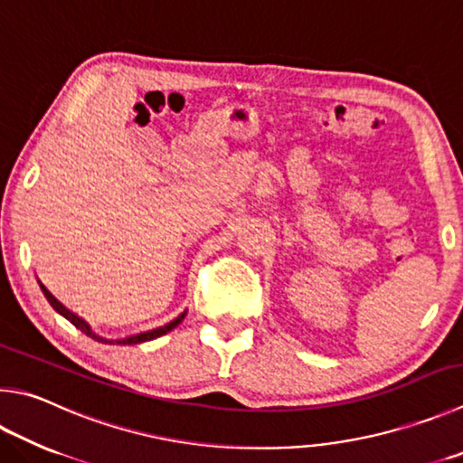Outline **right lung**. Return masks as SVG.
<instances>
[{"label": "right lung", "instance_id": "1", "mask_svg": "<svg viewBox=\"0 0 463 463\" xmlns=\"http://www.w3.org/2000/svg\"><path fill=\"white\" fill-rule=\"evenodd\" d=\"M40 283V281H38ZM40 289H42V293H44L46 296V299H48V304L52 306L58 314L61 316H64L66 319H69V322L72 324V326H77L80 332H85L87 335H90L92 340H97V342H103V344H141V342H149V340H154V338H159V335H164V334H167L170 330H174L175 326H178L182 319H184V316H186V312L184 314H180L178 317L175 319H172L170 324H165V326H159V327H156V330H149V332H141V334H136V335H128V338H121V340H107V338H103V335H97L95 332L90 330V326L85 322V319H82L80 316H77L74 312H71L69 307H64L61 301H58L52 293H50L44 285L40 283Z\"/></svg>", "mask_w": 463, "mask_h": 463}]
</instances>
